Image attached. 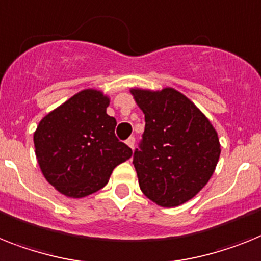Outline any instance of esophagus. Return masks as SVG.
Returning a JSON list of instances; mask_svg holds the SVG:
<instances>
[{
	"instance_id": "1",
	"label": "esophagus",
	"mask_w": 261,
	"mask_h": 261,
	"mask_svg": "<svg viewBox=\"0 0 261 261\" xmlns=\"http://www.w3.org/2000/svg\"><path fill=\"white\" fill-rule=\"evenodd\" d=\"M126 144L130 148H134V146H135V138L134 137L128 138V139H127V141H126Z\"/></svg>"
}]
</instances>
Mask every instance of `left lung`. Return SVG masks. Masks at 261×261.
Wrapping results in <instances>:
<instances>
[{"instance_id":"1","label":"left lung","mask_w":261,"mask_h":261,"mask_svg":"<svg viewBox=\"0 0 261 261\" xmlns=\"http://www.w3.org/2000/svg\"><path fill=\"white\" fill-rule=\"evenodd\" d=\"M144 114V133L133 163L141 190L162 207L192 199L215 171L220 144L205 115L176 90L133 89Z\"/></svg>"}]
</instances>
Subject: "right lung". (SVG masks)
<instances>
[{
	"instance_id": "add662e5",
	"label": "right lung",
	"mask_w": 261,
	"mask_h": 261,
	"mask_svg": "<svg viewBox=\"0 0 261 261\" xmlns=\"http://www.w3.org/2000/svg\"><path fill=\"white\" fill-rule=\"evenodd\" d=\"M109 98L83 90L39 122L34 133L37 161L46 180L69 198L103 188L113 170L133 155L115 137Z\"/></svg>"
}]
</instances>
